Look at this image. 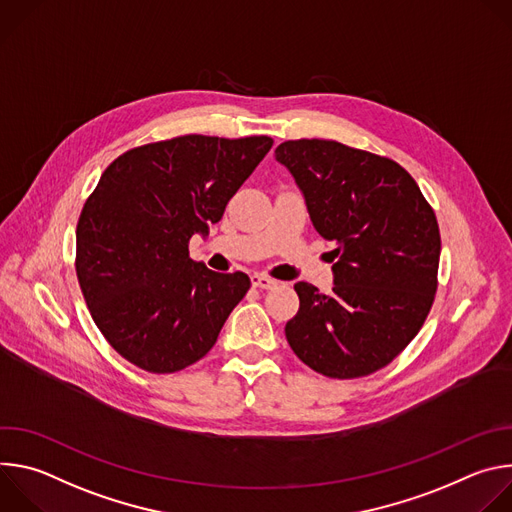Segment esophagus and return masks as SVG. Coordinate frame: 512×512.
Returning a JSON list of instances; mask_svg holds the SVG:
<instances>
[{
    "label": "esophagus",
    "mask_w": 512,
    "mask_h": 512,
    "mask_svg": "<svg viewBox=\"0 0 512 512\" xmlns=\"http://www.w3.org/2000/svg\"><path fill=\"white\" fill-rule=\"evenodd\" d=\"M251 283H253V287H259V289H273L277 285L275 279H271L267 275H259V273L251 275Z\"/></svg>",
    "instance_id": "obj_1"
}]
</instances>
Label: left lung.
Wrapping results in <instances>:
<instances>
[{"mask_svg":"<svg viewBox=\"0 0 512 512\" xmlns=\"http://www.w3.org/2000/svg\"><path fill=\"white\" fill-rule=\"evenodd\" d=\"M277 162L296 178L316 231L336 243L332 294L300 281L285 338L316 373L367 377L421 330L437 291L442 237L431 204L397 162L334 139H289Z\"/></svg>","mask_w":512,"mask_h":512,"instance_id":"obj_1","label":"left lung"}]
</instances>
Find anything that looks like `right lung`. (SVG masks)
I'll return each instance as SVG.
<instances>
[{"instance_id": "right-lung-1", "label": "right lung", "mask_w": 512, "mask_h": 512, "mask_svg": "<svg viewBox=\"0 0 512 512\" xmlns=\"http://www.w3.org/2000/svg\"><path fill=\"white\" fill-rule=\"evenodd\" d=\"M273 139L180 135L113 160L77 223V277L105 340L135 367L168 375L216 342L251 279L190 259L271 150Z\"/></svg>"}]
</instances>
